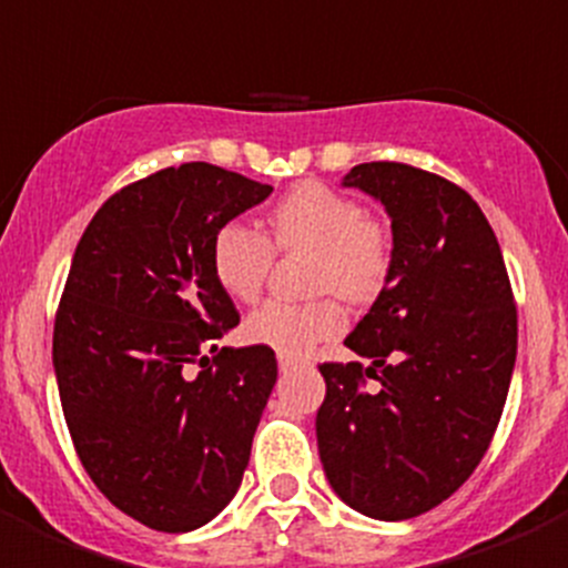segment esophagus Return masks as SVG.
<instances>
[{"instance_id": "obj_1", "label": "esophagus", "mask_w": 568, "mask_h": 568, "mask_svg": "<svg viewBox=\"0 0 568 568\" xmlns=\"http://www.w3.org/2000/svg\"><path fill=\"white\" fill-rule=\"evenodd\" d=\"M295 364H298V361L290 358V355H278V369H281V373H287V369H293Z\"/></svg>"}]
</instances>
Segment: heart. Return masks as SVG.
<instances>
[{"instance_id":"b5f03b06","label":"heart","mask_w":568,"mask_h":568,"mask_svg":"<svg viewBox=\"0 0 568 568\" xmlns=\"http://www.w3.org/2000/svg\"><path fill=\"white\" fill-rule=\"evenodd\" d=\"M270 239L241 222H227L210 241V270L215 284L235 301H255L267 284L275 250H310V287L329 293L307 304L267 301L244 321L250 344L270 346L278 355H304L315 344L346 329V310L338 296L355 304L378 298L393 275V239L384 224L353 195L321 182L290 190L267 215Z\"/></svg>"}]
</instances>
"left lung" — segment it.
<instances>
[{
    "instance_id": "left-lung-1",
    "label": "left lung",
    "mask_w": 568,
    "mask_h": 568,
    "mask_svg": "<svg viewBox=\"0 0 568 568\" xmlns=\"http://www.w3.org/2000/svg\"><path fill=\"white\" fill-rule=\"evenodd\" d=\"M344 184L393 219V275L344 341L369 366L318 364V455L361 515L418 518L466 484L495 438L518 307L495 230L464 187L404 162L358 164Z\"/></svg>"
}]
</instances>
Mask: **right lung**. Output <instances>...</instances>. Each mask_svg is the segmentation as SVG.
I'll return each instance as SVG.
<instances>
[{
	"instance_id": "add662e5",
	"label": "right lung",
	"mask_w": 568,
	"mask_h": 568,
	"mask_svg": "<svg viewBox=\"0 0 568 568\" xmlns=\"http://www.w3.org/2000/svg\"><path fill=\"white\" fill-rule=\"evenodd\" d=\"M270 193L207 162L164 168L110 195L73 253L53 324L62 413L90 480L150 529L204 526L247 469L278 364L213 344L239 310L210 241Z\"/></svg>"
}]
</instances>
